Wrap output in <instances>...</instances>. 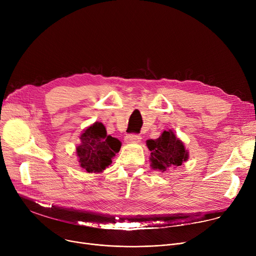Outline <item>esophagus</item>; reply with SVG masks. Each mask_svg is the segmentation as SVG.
<instances>
[{"mask_svg": "<svg viewBox=\"0 0 256 256\" xmlns=\"http://www.w3.org/2000/svg\"><path fill=\"white\" fill-rule=\"evenodd\" d=\"M141 140V137L139 135H132V134H130V135H126L124 137L126 143H136Z\"/></svg>", "mask_w": 256, "mask_h": 256, "instance_id": "1", "label": "esophagus"}]
</instances>
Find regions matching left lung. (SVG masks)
Masks as SVG:
<instances>
[{
  "label": "left lung",
  "mask_w": 256,
  "mask_h": 256,
  "mask_svg": "<svg viewBox=\"0 0 256 256\" xmlns=\"http://www.w3.org/2000/svg\"><path fill=\"white\" fill-rule=\"evenodd\" d=\"M146 145L150 150V160L154 170L164 172L169 168H176L189 158L184 142L172 130H164L156 140H147Z\"/></svg>",
  "instance_id": "left-lung-1"
}]
</instances>
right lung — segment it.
Returning <instances> with one entry per match:
<instances>
[{
  "label": "right lung",
  "mask_w": 256,
  "mask_h": 256,
  "mask_svg": "<svg viewBox=\"0 0 256 256\" xmlns=\"http://www.w3.org/2000/svg\"><path fill=\"white\" fill-rule=\"evenodd\" d=\"M80 140L76 152L80 167L87 173L104 172L121 147L120 141L108 135L106 126L100 121L86 128L80 135Z\"/></svg>",
  "instance_id": "add662e5"
}]
</instances>
